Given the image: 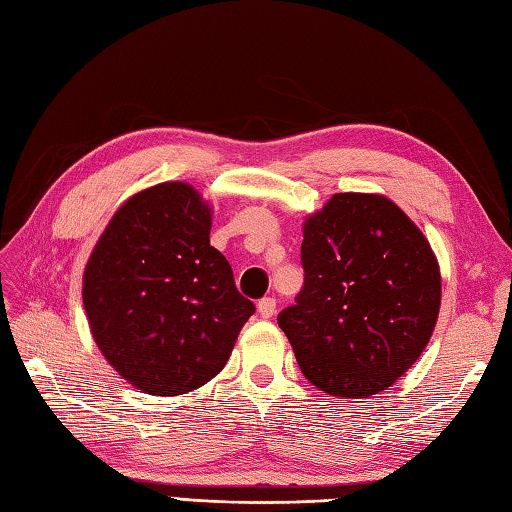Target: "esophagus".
<instances>
[{"label":"esophagus","mask_w":512,"mask_h":512,"mask_svg":"<svg viewBox=\"0 0 512 512\" xmlns=\"http://www.w3.org/2000/svg\"><path fill=\"white\" fill-rule=\"evenodd\" d=\"M258 314H260V318H271L276 314V298H271V296H267V298H260L258 300Z\"/></svg>","instance_id":"34e87169"}]
</instances>
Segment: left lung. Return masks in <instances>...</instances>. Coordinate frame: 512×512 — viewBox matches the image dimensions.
Wrapping results in <instances>:
<instances>
[{"label":"left lung","mask_w":512,"mask_h":512,"mask_svg":"<svg viewBox=\"0 0 512 512\" xmlns=\"http://www.w3.org/2000/svg\"><path fill=\"white\" fill-rule=\"evenodd\" d=\"M305 283L278 314L305 378L338 398L384 391L420 358L440 267L411 218L378 194H336L305 223Z\"/></svg>","instance_id":"left-lung-1"}]
</instances>
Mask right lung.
Returning <instances> with one entry per match:
<instances>
[{"label":"right lung","instance_id":"add662e5","mask_svg":"<svg viewBox=\"0 0 512 512\" xmlns=\"http://www.w3.org/2000/svg\"><path fill=\"white\" fill-rule=\"evenodd\" d=\"M212 214L187 183H161L112 216L83 271L92 338L150 395L203 387L256 307L210 245Z\"/></svg>","mask_w":512,"mask_h":512}]
</instances>
